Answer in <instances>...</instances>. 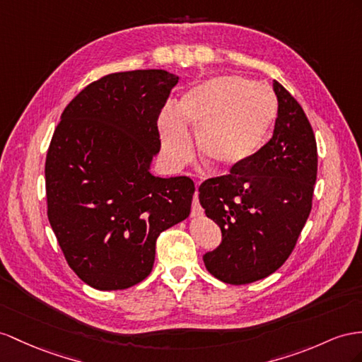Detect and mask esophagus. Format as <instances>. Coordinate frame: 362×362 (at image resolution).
<instances>
[{"label": "esophagus", "instance_id": "esophagus-1", "mask_svg": "<svg viewBox=\"0 0 362 362\" xmlns=\"http://www.w3.org/2000/svg\"><path fill=\"white\" fill-rule=\"evenodd\" d=\"M203 214V209L199 203V191L196 189V194H194V200H192V208H191V217H200Z\"/></svg>", "mask_w": 362, "mask_h": 362}]
</instances>
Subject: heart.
Masks as SVG:
<instances>
[{
	"mask_svg": "<svg viewBox=\"0 0 362 362\" xmlns=\"http://www.w3.org/2000/svg\"><path fill=\"white\" fill-rule=\"evenodd\" d=\"M276 100L255 81L218 76L185 93L179 108L166 105L159 116L163 153L173 165L191 154L187 124L197 129L199 153L212 170L229 171L263 150L276 119Z\"/></svg>",
	"mask_w": 362,
	"mask_h": 362,
	"instance_id": "obj_1",
	"label": "heart"
}]
</instances>
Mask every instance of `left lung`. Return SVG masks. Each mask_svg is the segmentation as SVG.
Instances as JSON below:
<instances>
[{
	"mask_svg": "<svg viewBox=\"0 0 362 362\" xmlns=\"http://www.w3.org/2000/svg\"><path fill=\"white\" fill-rule=\"evenodd\" d=\"M278 116L271 141L251 162L200 185L206 217L221 243L203 255L209 274L247 284L274 274L292 254L305 225L317 182V141L308 116L274 81Z\"/></svg>",
	"mask_w": 362,
	"mask_h": 362,
	"instance_id": "1",
	"label": "left lung"
}]
</instances>
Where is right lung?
<instances>
[{"label":"right lung","instance_id":"obj_1","mask_svg":"<svg viewBox=\"0 0 362 362\" xmlns=\"http://www.w3.org/2000/svg\"><path fill=\"white\" fill-rule=\"evenodd\" d=\"M179 76L165 70L111 73L61 115L45 159L47 216L69 266L99 291L150 275L156 240L191 212L194 182L150 173L157 128Z\"/></svg>","mask_w":362,"mask_h":362}]
</instances>
